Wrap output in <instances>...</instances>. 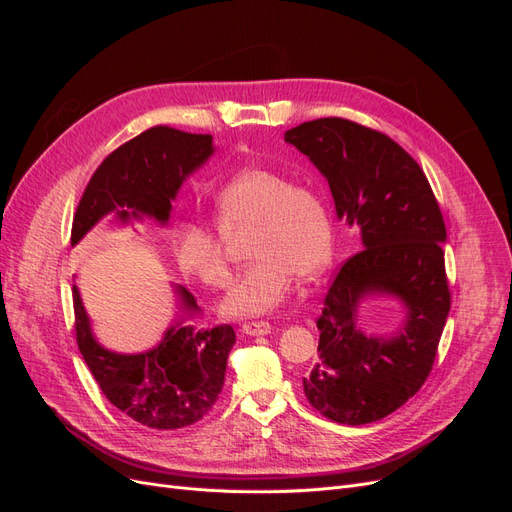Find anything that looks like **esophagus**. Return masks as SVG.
<instances>
[{
	"label": "esophagus",
	"mask_w": 512,
	"mask_h": 512,
	"mask_svg": "<svg viewBox=\"0 0 512 512\" xmlns=\"http://www.w3.org/2000/svg\"><path fill=\"white\" fill-rule=\"evenodd\" d=\"M243 333L247 335H267L271 333V324L265 320H252L243 324Z\"/></svg>",
	"instance_id": "1"
}]
</instances>
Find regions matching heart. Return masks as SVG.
Returning a JSON list of instances; mask_svg holds the SVG:
<instances>
[{
	"instance_id": "1",
	"label": "heart",
	"mask_w": 512,
	"mask_h": 512,
	"mask_svg": "<svg viewBox=\"0 0 512 512\" xmlns=\"http://www.w3.org/2000/svg\"><path fill=\"white\" fill-rule=\"evenodd\" d=\"M218 228L228 235L254 224L250 258L228 288L222 312L228 316H260L280 305L294 277H312L331 256L333 226L324 198L305 185L269 168H247L230 177L213 196ZM179 267L200 284L220 290L230 269L220 232L205 222H181L173 237Z\"/></svg>"
}]
</instances>
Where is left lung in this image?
Instances as JSON below:
<instances>
[{
	"label": "left lung",
	"instance_id": "1",
	"mask_svg": "<svg viewBox=\"0 0 512 512\" xmlns=\"http://www.w3.org/2000/svg\"><path fill=\"white\" fill-rule=\"evenodd\" d=\"M284 141L327 177L337 218L359 226L363 239L324 297L320 359L303 391L335 423H374L416 395L436 361L451 309L442 211L423 168L378 130L322 117L288 130ZM367 293H393L407 305L395 336L360 331L358 303Z\"/></svg>",
	"mask_w": 512,
	"mask_h": 512
}]
</instances>
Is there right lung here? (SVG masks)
Returning <instances> with one entry per match:
<instances>
[{"instance_id": "add662e5", "label": "right lung", "mask_w": 512, "mask_h": 512, "mask_svg": "<svg viewBox=\"0 0 512 512\" xmlns=\"http://www.w3.org/2000/svg\"><path fill=\"white\" fill-rule=\"evenodd\" d=\"M213 153L211 134H192L168 126L149 128L108 153L91 175L76 207L72 245L79 243L104 215L115 209L121 220L138 213L166 222L170 200L183 179ZM185 309L198 305L185 288H177ZM76 344L100 391L132 421L170 431L198 423L222 393L228 352L235 346L230 324L194 329L173 324L162 342L143 354H117L102 348L91 335L81 294L72 288Z\"/></svg>"}]
</instances>
